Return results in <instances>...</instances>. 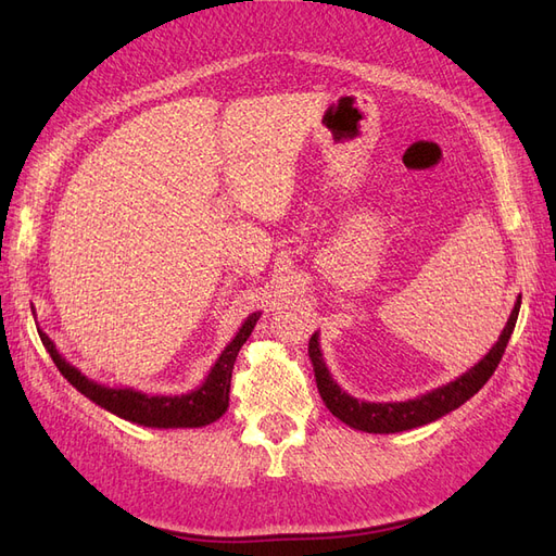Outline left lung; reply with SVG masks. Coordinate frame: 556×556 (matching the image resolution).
Wrapping results in <instances>:
<instances>
[{
    "instance_id": "left-lung-1",
    "label": "left lung",
    "mask_w": 556,
    "mask_h": 556,
    "mask_svg": "<svg viewBox=\"0 0 556 556\" xmlns=\"http://www.w3.org/2000/svg\"><path fill=\"white\" fill-rule=\"evenodd\" d=\"M521 306V294L515 301V308L508 317L506 327H503L498 341L492 345V350L476 364L470 366L466 374L454 378L452 382L435 387V390L415 396L408 401H387V403H374V401H359L350 396L345 390H341L339 382H336L329 374L325 364L323 350H319V333L315 331L308 341V357L313 362L317 392L323 396L325 406L333 417H339L341 422L348 427L366 431V433H396V431H408L415 427H422L435 419L457 410L462 403H466L470 396L482 390V384L492 378L496 366L506 352V345L513 336L517 315Z\"/></svg>"
}]
</instances>
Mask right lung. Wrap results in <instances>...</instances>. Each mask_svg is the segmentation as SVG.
I'll return each mask as SVG.
<instances>
[{"label": "right lung", "mask_w": 556, "mask_h": 556, "mask_svg": "<svg viewBox=\"0 0 556 556\" xmlns=\"http://www.w3.org/2000/svg\"><path fill=\"white\" fill-rule=\"evenodd\" d=\"M262 313H250L245 323L237 331V336L229 341V345L223 350V355L211 366L208 376L204 378L197 390H190L188 394H146L134 390V387H109L80 374L74 364L66 362L55 343L48 339V333L41 331V343L48 350L50 359L55 362L60 374L72 382L76 390L88 396L97 406L104 410L127 419V422L150 427V429H197L206 427L215 419H220L229 406V384H231V371L233 362L241 345L250 339L252 329H255L257 319Z\"/></svg>", "instance_id": "obj_1"}]
</instances>
